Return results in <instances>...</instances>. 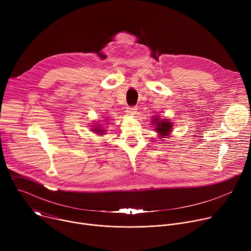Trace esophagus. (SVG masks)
<instances>
[{"instance_id":"obj_1","label":"esophagus","mask_w":251,"mask_h":251,"mask_svg":"<svg viewBox=\"0 0 251 251\" xmlns=\"http://www.w3.org/2000/svg\"><path fill=\"white\" fill-rule=\"evenodd\" d=\"M126 113L128 115H134L136 113V108L135 107H129V108H127V110H126Z\"/></svg>"}]
</instances>
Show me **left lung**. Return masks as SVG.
I'll list each match as a JSON object with an SVG mask.
<instances>
[{"label":"left lung","instance_id":"left-lung-1","mask_svg":"<svg viewBox=\"0 0 251 251\" xmlns=\"http://www.w3.org/2000/svg\"><path fill=\"white\" fill-rule=\"evenodd\" d=\"M151 124L155 126V132L158 133L159 138H168L171 137V132L173 131V123L170 119L161 118L159 115L152 117Z\"/></svg>","mask_w":251,"mask_h":251}]
</instances>
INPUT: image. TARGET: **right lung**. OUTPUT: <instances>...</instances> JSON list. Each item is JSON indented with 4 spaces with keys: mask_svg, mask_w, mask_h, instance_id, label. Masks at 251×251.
<instances>
[{
    "mask_svg": "<svg viewBox=\"0 0 251 251\" xmlns=\"http://www.w3.org/2000/svg\"><path fill=\"white\" fill-rule=\"evenodd\" d=\"M105 119H107V117H104ZM105 121H107V120H105ZM93 125H91L90 127H92V128H90L91 129V131L94 133V134H97V135H99V136H102V135H105V133H106V129L103 127V125H105V124H102V123H98V122H96V123H92Z\"/></svg>",
    "mask_w": 251,
    "mask_h": 251,
    "instance_id": "right-lung-1",
    "label": "right lung"
}]
</instances>
